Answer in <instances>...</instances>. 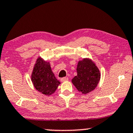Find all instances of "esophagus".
<instances>
[{"label":"esophagus","mask_w":133,"mask_h":133,"mask_svg":"<svg viewBox=\"0 0 133 133\" xmlns=\"http://www.w3.org/2000/svg\"><path fill=\"white\" fill-rule=\"evenodd\" d=\"M68 78H67V77H63V78H61V81L62 82H65V81H68Z\"/></svg>","instance_id":"34e87169"}]
</instances>
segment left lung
Segmentation results:
<instances>
[{
	"label": "left lung",
	"mask_w": 133,
	"mask_h": 133,
	"mask_svg": "<svg viewBox=\"0 0 133 133\" xmlns=\"http://www.w3.org/2000/svg\"><path fill=\"white\" fill-rule=\"evenodd\" d=\"M77 75L72 82L78 91L87 94L92 91L99 82L101 74L95 64L90 59L78 61L77 68Z\"/></svg>",
	"instance_id": "1"
}]
</instances>
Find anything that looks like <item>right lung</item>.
Masks as SVG:
<instances>
[{
    "label": "right lung",
    "instance_id": "add662e5",
    "mask_svg": "<svg viewBox=\"0 0 133 133\" xmlns=\"http://www.w3.org/2000/svg\"><path fill=\"white\" fill-rule=\"evenodd\" d=\"M31 80L37 90L47 96L55 93L60 84L51 71L50 63L40 58L34 65Z\"/></svg>",
    "mask_w": 133,
    "mask_h": 133
}]
</instances>
